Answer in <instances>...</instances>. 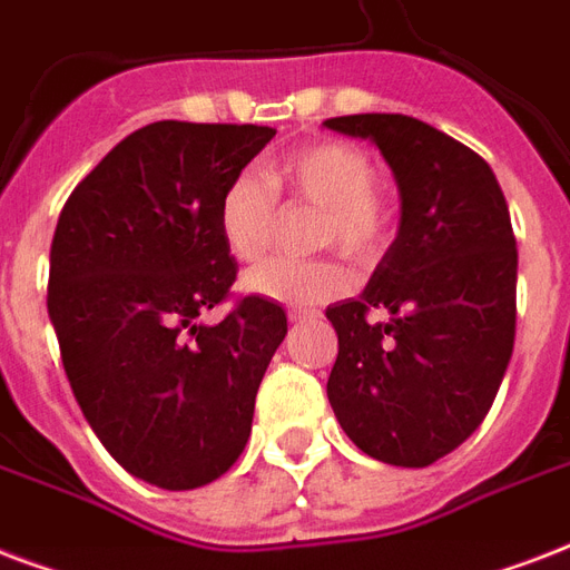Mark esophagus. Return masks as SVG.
Listing matches in <instances>:
<instances>
[{
  "mask_svg": "<svg viewBox=\"0 0 570 570\" xmlns=\"http://www.w3.org/2000/svg\"><path fill=\"white\" fill-rule=\"evenodd\" d=\"M289 316V322H307V320H316L320 313L316 311H302V307H293V311L286 313Z\"/></svg>",
  "mask_w": 570,
  "mask_h": 570,
  "instance_id": "esophagus-1",
  "label": "esophagus"
}]
</instances>
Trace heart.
<instances>
[{
    "label": "heart",
    "instance_id": "1",
    "mask_svg": "<svg viewBox=\"0 0 570 570\" xmlns=\"http://www.w3.org/2000/svg\"><path fill=\"white\" fill-rule=\"evenodd\" d=\"M277 191L320 209L313 233L316 248H334L355 263H375L390 242V206L375 186L373 159L346 141H316L298 147L268 168V183L239 174L218 200V230L233 257L254 263L272 245L277 224ZM352 284L337 259H266L245 272V293L281 304H322Z\"/></svg>",
    "mask_w": 570,
    "mask_h": 570
}]
</instances>
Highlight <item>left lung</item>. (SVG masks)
<instances>
[{"instance_id":"1","label":"left lung","mask_w":570,"mask_h":570,"mask_svg":"<svg viewBox=\"0 0 570 570\" xmlns=\"http://www.w3.org/2000/svg\"><path fill=\"white\" fill-rule=\"evenodd\" d=\"M325 127L370 138L402 197L399 233L357 298L331 304L328 402L366 455L429 468L476 432L512 361L518 248L491 165L407 115ZM379 309L384 321H370Z\"/></svg>"}]
</instances>
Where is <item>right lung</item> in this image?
<instances>
[{"label":"right lung","instance_id":"right-lung-1","mask_svg":"<svg viewBox=\"0 0 570 570\" xmlns=\"http://www.w3.org/2000/svg\"><path fill=\"white\" fill-rule=\"evenodd\" d=\"M275 138L254 124L156 120L67 197L47 307L94 434L136 479L189 491L230 470L286 337L281 304L248 295L204 316L236 281L218 200Z\"/></svg>","mask_w":570,"mask_h":570}]
</instances>
